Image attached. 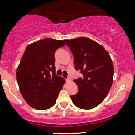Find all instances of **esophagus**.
I'll return each mask as SVG.
<instances>
[{
  "label": "esophagus",
  "mask_w": 135,
  "mask_h": 135,
  "mask_svg": "<svg viewBox=\"0 0 135 135\" xmlns=\"http://www.w3.org/2000/svg\"><path fill=\"white\" fill-rule=\"evenodd\" d=\"M66 80V82H67V83H70V82L71 81V79L70 78V77H68Z\"/></svg>",
  "instance_id": "34e87169"
}]
</instances>
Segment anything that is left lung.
Listing matches in <instances>:
<instances>
[{"instance_id": "left-lung-1", "label": "left lung", "mask_w": 135, "mask_h": 135, "mask_svg": "<svg viewBox=\"0 0 135 135\" xmlns=\"http://www.w3.org/2000/svg\"><path fill=\"white\" fill-rule=\"evenodd\" d=\"M74 57L76 70L83 77L74 80L78 92L70 97L77 107L92 109L107 97L113 83L114 65L109 53L97 42L86 37L65 40Z\"/></svg>"}]
</instances>
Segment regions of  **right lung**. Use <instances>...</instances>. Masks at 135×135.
<instances>
[{"label": "right lung", "instance_id": "right-lung-1", "mask_svg": "<svg viewBox=\"0 0 135 135\" xmlns=\"http://www.w3.org/2000/svg\"><path fill=\"white\" fill-rule=\"evenodd\" d=\"M63 40L45 38L28 45L16 70L20 93L26 102L44 110L56 103L65 80L56 75L55 52Z\"/></svg>", "mask_w": 135, "mask_h": 135}]
</instances>
